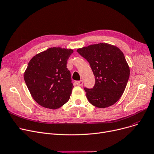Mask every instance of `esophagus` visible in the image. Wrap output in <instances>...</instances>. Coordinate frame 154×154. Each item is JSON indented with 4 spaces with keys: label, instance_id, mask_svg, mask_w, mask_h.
<instances>
[{
    "label": "esophagus",
    "instance_id": "34e87169",
    "mask_svg": "<svg viewBox=\"0 0 154 154\" xmlns=\"http://www.w3.org/2000/svg\"><path fill=\"white\" fill-rule=\"evenodd\" d=\"M83 81L81 80V81H76L75 82V85L76 86H83Z\"/></svg>",
    "mask_w": 154,
    "mask_h": 154
}]
</instances>
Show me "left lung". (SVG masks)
I'll return each instance as SVG.
<instances>
[{
    "label": "left lung",
    "instance_id": "obj_1",
    "mask_svg": "<svg viewBox=\"0 0 154 154\" xmlns=\"http://www.w3.org/2000/svg\"><path fill=\"white\" fill-rule=\"evenodd\" d=\"M77 51L89 63L95 76L94 86L85 88L89 102L99 108L115 104L122 96L130 75L122 51L106 43L89 45Z\"/></svg>",
    "mask_w": 154,
    "mask_h": 154
}]
</instances>
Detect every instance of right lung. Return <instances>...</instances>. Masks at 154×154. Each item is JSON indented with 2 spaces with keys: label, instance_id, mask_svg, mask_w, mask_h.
Returning a JSON list of instances; mask_svg holds the SVG:
<instances>
[{
  "label": "right lung",
  "instance_id": "add662e5",
  "mask_svg": "<svg viewBox=\"0 0 154 154\" xmlns=\"http://www.w3.org/2000/svg\"><path fill=\"white\" fill-rule=\"evenodd\" d=\"M73 53L72 49L52 47L29 62L24 80L32 97L41 106L56 109L68 101L74 86L66 63Z\"/></svg>",
  "mask_w": 154,
  "mask_h": 154
}]
</instances>
